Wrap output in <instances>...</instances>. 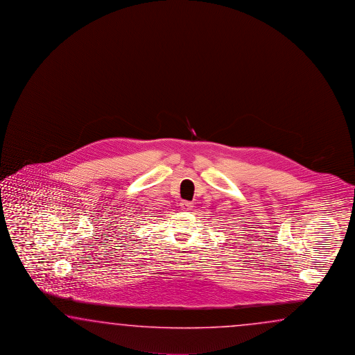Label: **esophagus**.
<instances>
[{
	"instance_id": "1",
	"label": "esophagus",
	"mask_w": 355,
	"mask_h": 355,
	"mask_svg": "<svg viewBox=\"0 0 355 355\" xmlns=\"http://www.w3.org/2000/svg\"><path fill=\"white\" fill-rule=\"evenodd\" d=\"M180 207L182 211H189V209H191V208H193V203L187 202V200H182L180 203Z\"/></svg>"
}]
</instances>
